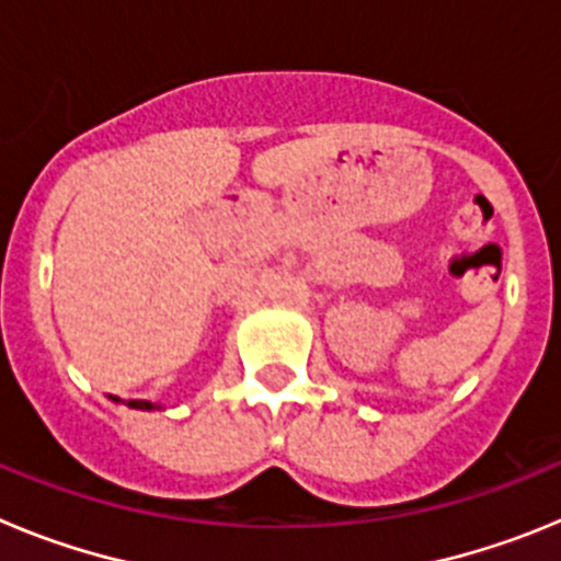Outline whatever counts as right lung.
Returning a JSON list of instances; mask_svg holds the SVG:
<instances>
[{
    "mask_svg": "<svg viewBox=\"0 0 561 561\" xmlns=\"http://www.w3.org/2000/svg\"><path fill=\"white\" fill-rule=\"evenodd\" d=\"M128 408H134V410H160V404H151V401H128Z\"/></svg>",
    "mask_w": 561,
    "mask_h": 561,
    "instance_id": "obj_1",
    "label": "right lung"
}]
</instances>
